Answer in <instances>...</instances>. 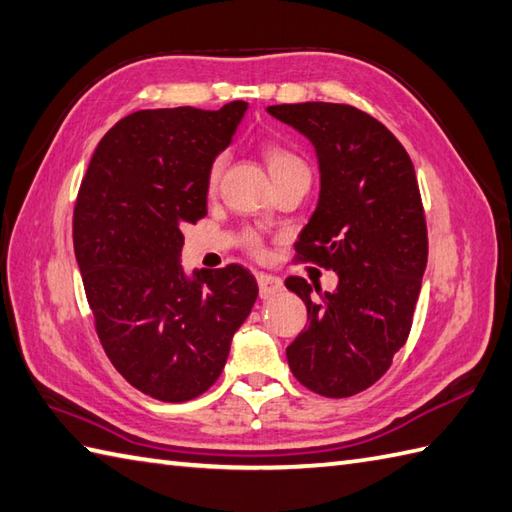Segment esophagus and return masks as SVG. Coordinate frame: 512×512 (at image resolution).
<instances>
[{
    "label": "esophagus",
    "mask_w": 512,
    "mask_h": 512,
    "mask_svg": "<svg viewBox=\"0 0 512 512\" xmlns=\"http://www.w3.org/2000/svg\"><path fill=\"white\" fill-rule=\"evenodd\" d=\"M258 294L260 298H271L274 294H278L280 289H283V280L276 278V276H269V274H258Z\"/></svg>",
    "instance_id": "obj_1"
}]
</instances>
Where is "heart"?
<instances>
[{"mask_svg": "<svg viewBox=\"0 0 512 512\" xmlns=\"http://www.w3.org/2000/svg\"><path fill=\"white\" fill-rule=\"evenodd\" d=\"M265 161H267L271 179H274V181L285 179V176H289V174L309 172L307 163L302 161L296 152L283 148V145H267ZM221 172H223V159H216L210 165V172H207V185H210V190H214L218 179H221ZM243 245L252 254H260V249H263V243H260V236L256 232L243 234Z\"/></svg>", "mask_w": 512, "mask_h": 512, "instance_id": "heart-1", "label": "heart"}]
</instances>
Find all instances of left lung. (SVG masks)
I'll return each instance as SVG.
<instances>
[{"instance_id":"left-lung-1","label":"left lung","mask_w":512,"mask_h":512,"mask_svg":"<svg viewBox=\"0 0 512 512\" xmlns=\"http://www.w3.org/2000/svg\"><path fill=\"white\" fill-rule=\"evenodd\" d=\"M267 112L318 154L320 198L296 260L338 274L331 294L316 287L320 300L305 278L285 280L309 322L287 347L289 369L309 391L349 398L378 382L409 338L429 258L420 187L402 143L367 112L322 101Z\"/></svg>"}]
</instances>
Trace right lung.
Returning <instances> with one entry per match:
<instances>
[{
  "label": "right lung",
  "instance_id": "obj_1",
  "mask_svg": "<svg viewBox=\"0 0 512 512\" xmlns=\"http://www.w3.org/2000/svg\"><path fill=\"white\" fill-rule=\"evenodd\" d=\"M247 110H139L108 130L83 176L72 243L101 347L134 389L187 402L221 375L258 285L241 265L181 267L183 227L207 214V172Z\"/></svg>",
  "mask_w": 512,
  "mask_h": 512
}]
</instances>
